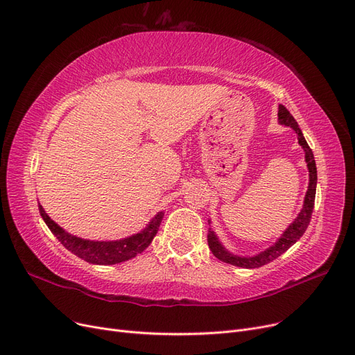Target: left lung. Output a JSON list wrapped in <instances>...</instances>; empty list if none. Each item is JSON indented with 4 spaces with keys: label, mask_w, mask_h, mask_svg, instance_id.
I'll use <instances>...</instances> for the list:
<instances>
[{
    "label": "left lung",
    "mask_w": 355,
    "mask_h": 355,
    "mask_svg": "<svg viewBox=\"0 0 355 355\" xmlns=\"http://www.w3.org/2000/svg\"><path fill=\"white\" fill-rule=\"evenodd\" d=\"M279 120H280L282 125L293 128V130L297 133V139H299L300 146L304 149V158H306V162H307V168H309V187H307L303 209L299 213L297 219L287 227V230L283 234V236L279 241H277L271 246V248L266 250L264 252H261L255 257H238V255L227 252L223 248V246L219 243L216 235L213 232H210L207 235L209 248L213 252V255L218 259L223 261V263L232 264V266H236V267H243V268L263 267V266L271 263V261H274L275 258H279L282 254H284L293 243H296L302 238V235L304 234V230L307 229V226H309V223H311L313 206H315L316 180H318L313 152L309 148V145H307L304 136H303V133H302V130L297 125V121L295 120V117L290 114V112L286 109L283 104L279 105Z\"/></svg>",
    "instance_id": "obj_1"
}]
</instances>
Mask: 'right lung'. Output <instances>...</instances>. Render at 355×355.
Instances as JSON below:
<instances>
[{"label": "right lung", "mask_w": 355, "mask_h": 355, "mask_svg": "<svg viewBox=\"0 0 355 355\" xmlns=\"http://www.w3.org/2000/svg\"><path fill=\"white\" fill-rule=\"evenodd\" d=\"M39 211L44 223L52 230V234L58 238V241L62 243L68 251L75 254L76 257L83 258L87 263L91 264H101V266H110L123 263V261H128L137 254L144 252L149 243L152 242L153 236L158 234L159 225L162 222L164 213H158L155 218H153L149 225L142 230L141 234H136L130 238H125L120 241H110V242H96V241H85L81 238H76L69 235L68 232L58 226L43 207L39 205Z\"/></svg>", "instance_id": "1"}]
</instances>
